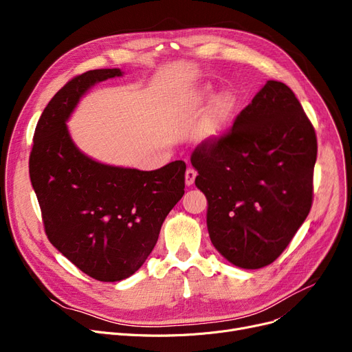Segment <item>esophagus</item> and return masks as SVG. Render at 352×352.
<instances>
[{
    "label": "esophagus",
    "mask_w": 352,
    "mask_h": 352,
    "mask_svg": "<svg viewBox=\"0 0 352 352\" xmlns=\"http://www.w3.org/2000/svg\"><path fill=\"white\" fill-rule=\"evenodd\" d=\"M195 177H197V171H195V170L188 168V170L186 171V184H187L188 187L192 186L194 181H195Z\"/></svg>",
    "instance_id": "34e87169"
}]
</instances>
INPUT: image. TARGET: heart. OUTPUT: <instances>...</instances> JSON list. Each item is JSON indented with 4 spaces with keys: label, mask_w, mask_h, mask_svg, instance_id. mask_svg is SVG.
I'll list each match as a JSON object with an SVG mask.
<instances>
[{
    "label": "heart",
    "mask_w": 352,
    "mask_h": 352,
    "mask_svg": "<svg viewBox=\"0 0 352 352\" xmlns=\"http://www.w3.org/2000/svg\"><path fill=\"white\" fill-rule=\"evenodd\" d=\"M214 98V87L206 84L192 94L191 107L195 109H202L208 107ZM214 101L204 124L201 126V140L206 142H215L219 138H223L227 134L236 114L238 102L236 98L230 94V92H224V94L218 96Z\"/></svg>",
    "instance_id": "heart-1"
}]
</instances>
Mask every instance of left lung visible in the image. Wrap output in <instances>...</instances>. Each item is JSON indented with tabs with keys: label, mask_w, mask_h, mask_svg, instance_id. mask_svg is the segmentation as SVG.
<instances>
[{
	"label": "left lung",
	"mask_w": 352,
	"mask_h": 352,
	"mask_svg": "<svg viewBox=\"0 0 352 352\" xmlns=\"http://www.w3.org/2000/svg\"><path fill=\"white\" fill-rule=\"evenodd\" d=\"M316 161V129L280 81H267L223 138L195 148V186L226 260L256 270L283 254L311 210Z\"/></svg>",
	"instance_id": "obj_1"
}]
</instances>
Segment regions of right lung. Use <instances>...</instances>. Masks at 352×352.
<instances>
[{
    "label": "right lung",
    "instance_id": "1",
    "mask_svg": "<svg viewBox=\"0 0 352 352\" xmlns=\"http://www.w3.org/2000/svg\"><path fill=\"white\" fill-rule=\"evenodd\" d=\"M120 68L87 71L45 107L34 133L30 178L50 243L91 278L131 276L154 250L165 217L184 195L186 162L140 171L101 164L81 153L67 121L97 82Z\"/></svg>",
    "mask_w": 352,
    "mask_h": 352
}]
</instances>
